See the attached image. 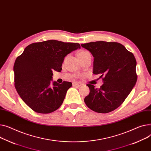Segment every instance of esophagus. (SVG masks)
<instances>
[{
	"mask_svg": "<svg viewBox=\"0 0 151 151\" xmlns=\"http://www.w3.org/2000/svg\"><path fill=\"white\" fill-rule=\"evenodd\" d=\"M73 86H76V87H80L82 86V84L81 83H78V82H73Z\"/></svg>",
	"mask_w": 151,
	"mask_h": 151,
	"instance_id": "34e87169",
	"label": "esophagus"
}]
</instances>
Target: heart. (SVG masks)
Wrapping results in <instances>:
<instances>
[{
    "label": "heart",
    "mask_w": 151,
    "mask_h": 151,
    "mask_svg": "<svg viewBox=\"0 0 151 151\" xmlns=\"http://www.w3.org/2000/svg\"><path fill=\"white\" fill-rule=\"evenodd\" d=\"M86 52H87V51H85V50H83V51H81V52H80V53H79V55H83V54H84V53H86Z\"/></svg>",
    "instance_id": "heart-1"
}]
</instances>
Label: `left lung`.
I'll list each match as a JSON object with an SVG mask.
<instances>
[{
  "mask_svg": "<svg viewBox=\"0 0 151 151\" xmlns=\"http://www.w3.org/2000/svg\"><path fill=\"white\" fill-rule=\"evenodd\" d=\"M94 57L93 73L100 74L103 84L99 88L87 84L90 93L87 106L98 113L113 111L124 101L136 84V59L132 53L115 42L96 41L81 45Z\"/></svg>",
  "mask_w": 151,
  "mask_h": 151,
  "instance_id": "obj_1",
  "label": "left lung"
}]
</instances>
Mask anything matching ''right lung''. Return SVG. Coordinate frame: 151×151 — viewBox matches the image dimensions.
I'll return each instance as SVG.
<instances>
[{"label":"right lung","mask_w":151,"mask_h":151,"mask_svg":"<svg viewBox=\"0 0 151 151\" xmlns=\"http://www.w3.org/2000/svg\"><path fill=\"white\" fill-rule=\"evenodd\" d=\"M80 48L78 43L49 40L29 44L16 58L15 88L29 108L37 113L49 114L61 106L72 83L52 84V71L61 72L65 56Z\"/></svg>","instance_id":"obj_1"}]
</instances>
